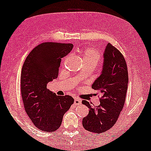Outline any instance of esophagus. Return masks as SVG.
Returning a JSON list of instances; mask_svg holds the SVG:
<instances>
[{
	"instance_id": "esophagus-1",
	"label": "esophagus",
	"mask_w": 151,
	"mask_h": 151,
	"mask_svg": "<svg viewBox=\"0 0 151 151\" xmlns=\"http://www.w3.org/2000/svg\"><path fill=\"white\" fill-rule=\"evenodd\" d=\"M81 102H82V100L79 98H76L75 100H74V104L76 105H79L81 104Z\"/></svg>"
}]
</instances>
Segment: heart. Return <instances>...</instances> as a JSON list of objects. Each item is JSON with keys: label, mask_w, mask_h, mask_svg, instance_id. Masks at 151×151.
Instances as JSON below:
<instances>
[{"label": "heart", "mask_w": 151, "mask_h": 151, "mask_svg": "<svg viewBox=\"0 0 151 151\" xmlns=\"http://www.w3.org/2000/svg\"><path fill=\"white\" fill-rule=\"evenodd\" d=\"M82 56L86 65H93L96 67L101 60L100 52L92 47L84 49L82 52Z\"/></svg>", "instance_id": "b5f03b06"}]
</instances>
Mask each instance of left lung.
Returning <instances> with one entry per match:
<instances>
[{"label": "left lung", "instance_id": "1", "mask_svg": "<svg viewBox=\"0 0 151 151\" xmlns=\"http://www.w3.org/2000/svg\"><path fill=\"white\" fill-rule=\"evenodd\" d=\"M104 58L102 73L92 84L102 96L100 104L92 106L86 100L82 102L89 109L82 125L86 131L97 134L108 131L117 122L125 104L129 82L124 57L111 43L106 45Z\"/></svg>", "mask_w": 151, "mask_h": 151}]
</instances>
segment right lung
Segmentation results:
<instances>
[{"label": "right lung", "instance_id": "add662e5", "mask_svg": "<svg viewBox=\"0 0 151 151\" xmlns=\"http://www.w3.org/2000/svg\"><path fill=\"white\" fill-rule=\"evenodd\" d=\"M73 47L71 43L43 42L32 49L22 66L20 88L24 110L42 131L58 129L64 114L74 102L71 96H58L47 88L48 82L58 78L61 58Z\"/></svg>", "mask_w": 151, "mask_h": 151}]
</instances>
